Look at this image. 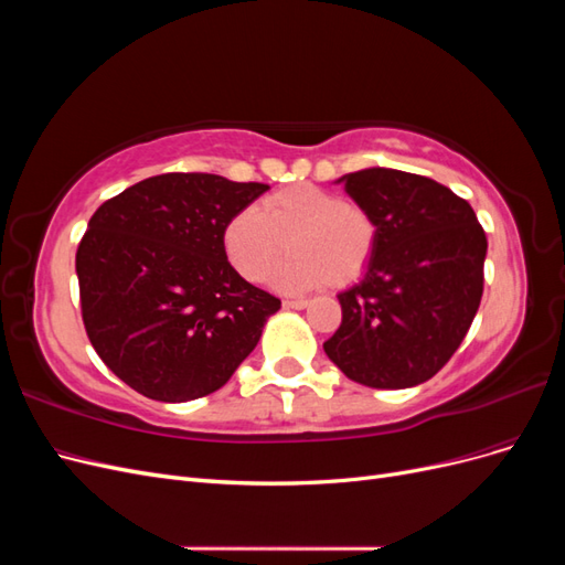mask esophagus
Masks as SVG:
<instances>
[{
    "mask_svg": "<svg viewBox=\"0 0 565 565\" xmlns=\"http://www.w3.org/2000/svg\"><path fill=\"white\" fill-rule=\"evenodd\" d=\"M309 306V299H287L285 301V309H295V311H301Z\"/></svg>",
    "mask_w": 565,
    "mask_h": 565,
    "instance_id": "34e87169",
    "label": "esophagus"
}]
</instances>
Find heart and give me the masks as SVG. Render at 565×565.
Returning <instances> with one entry per match:
<instances>
[{"mask_svg":"<svg viewBox=\"0 0 565 565\" xmlns=\"http://www.w3.org/2000/svg\"><path fill=\"white\" fill-rule=\"evenodd\" d=\"M289 241V259L270 276L285 292H306L324 282H353L377 243V221L330 188L295 183L270 193L259 207L235 212L221 233L226 259L249 282L264 280Z\"/></svg>","mask_w":565,"mask_h":565,"instance_id":"1","label":"heart"}]
</instances>
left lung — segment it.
I'll list each match as a JSON object with an SVG mask.
<instances>
[{
	"label": "left lung",
	"instance_id": "left-lung-1",
	"mask_svg": "<svg viewBox=\"0 0 565 565\" xmlns=\"http://www.w3.org/2000/svg\"><path fill=\"white\" fill-rule=\"evenodd\" d=\"M337 183L377 221V243L363 280L337 295L341 324L322 349L363 386H417L471 328L483 297L486 233L471 204L434 179L372 167Z\"/></svg>",
	"mask_w": 565,
	"mask_h": 565
}]
</instances>
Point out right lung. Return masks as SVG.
Listing matches in <instances>:
<instances>
[{"label": "right lung", "mask_w": 565, "mask_h": 565, "mask_svg": "<svg viewBox=\"0 0 565 565\" xmlns=\"http://www.w3.org/2000/svg\"><path fill=\"white\" fill-rule=\"evenodd\" d=\"M266 191L218 174H160L89 218L75 256L84 328L100 361L146 398L214 393L280 309L221 245L226 221Z\"/></svg>", "instance_id": "obj_1"}]
</instances>
